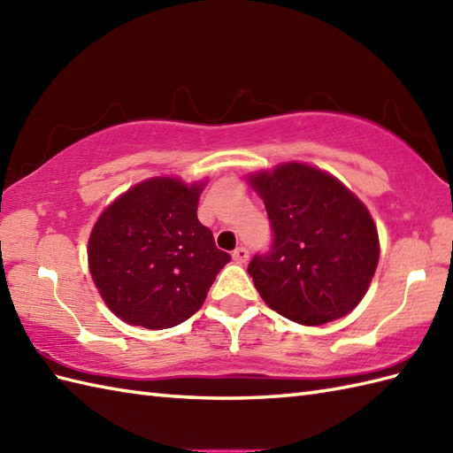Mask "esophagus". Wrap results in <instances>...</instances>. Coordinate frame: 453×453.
<instances>
[{
	"label": "esophagus",
	"instance_id": "obj_1",
	"mask_svg": "<svg viewBox=\"0 0 453 453\" xmlns=\"http://www.w3.org/2000/svg\"><path fill=\"white\" fill-rule=\"evenodd\" d=\"M232 257H234V261L237 263V265H243V263H247V258H249V251H247V247H237V249H234V253H232Z\"/></svg>",
	"mask_w": 453,
	"mask_h": 453
}]
</instances>
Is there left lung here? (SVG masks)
Masks as SVG:
<instances>
[{
	"instance_id": "obj_1",
	"label": "left lung",
	"mask_w": 453,
	"mask_h": 453,
	"mask_svg": "<svg viewBox=\"0 0 453 453\" xmlns=\"http://www.w3.org/2000/svg\"><path fill=\"white\" fill-rule=\"evenodd\" d=\"M271 219V251L247 273L265 303L300 325H325L360 303L380 261L368 208L329 173L282 163L249 175Z\"/></svg>"
}]
</instances>
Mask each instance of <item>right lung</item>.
<instances>
[{
  "instance_id": "obj_1",
  "label": "right lung",
  "mask_w": 453,
  "mask_h": 453,
  "mask_svg": "<svg viewBox=\"0 0 453 453\" xmlns=\"http://www.w3.org/2000/svg\"><path fill=\"white\" fill-rule=\"evenodd\" d=\"M204 182L156 177L124 192L89 237V271L109 310L124 323L169 329L204 303L232 257L196 216Z\"/></svg>"
}]
</instances>
